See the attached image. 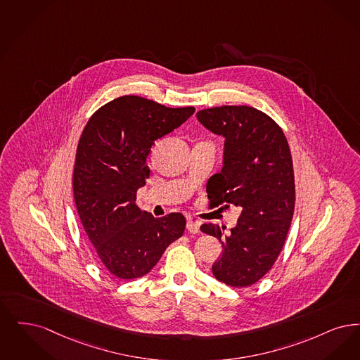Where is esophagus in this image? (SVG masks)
I'll return each instance as SVG.
<instances>
[{"label": "esophagus", "instance_id": "34e87169", "mask_svg": "<svg viewBox=\"0 0 360 360\" xmlns=\"http://www.w3.org/2000/svg\"><path fill=\"white\" fill-rule=\"evenodd\" d=\"M187 230L191 234H198L200 231V223L193 221V220H188Z\"/></svg>", "mask_w": 360, "mask_h": 360}]
</instances>
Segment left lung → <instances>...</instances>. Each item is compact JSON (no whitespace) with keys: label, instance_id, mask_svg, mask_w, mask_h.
<instances>
[{"label":"left lung","instance_id":"1","mask_svg":"<svg viewBox=\"0 0 360 360\" xmlns=\"http://www.w3.org/2000/svg\"><path fill=\"white\" fill-rule=\"evenodd\" d=\"M196 117L226 139L223 168L207 184L210 203L242 208L230 234L219 224L200 227L221 242L212 273L229 286L246 288L273 267L292 223L296 187L290 148L278 124L255 108H211Z\"/></svg>","mask_w":360,"mask_h":360}]
</instances>
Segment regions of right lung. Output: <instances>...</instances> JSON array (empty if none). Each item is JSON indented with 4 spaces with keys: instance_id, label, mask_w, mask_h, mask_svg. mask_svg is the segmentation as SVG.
<instances>
[{
    "instance_id": "add662e5",
    "label": "right lung",
    "mask_w": 360,
    "mask_h": 360,
    "mask_svg": "<svg viewBox=\"0 0 360 360\" xmlns=\"http://www.w3.org/2000/svg\"><path fill=\"white\" fill-rule=\"evenodd\" d=\"M195 108H165L137 95L115 98L95 111L79 139L72 176L74 199L95 254L111 276L148 274L186 230L172 212L153 218L136 205L150 169L155 141L184 124Z\"/></svg>"
}]
</instances>
